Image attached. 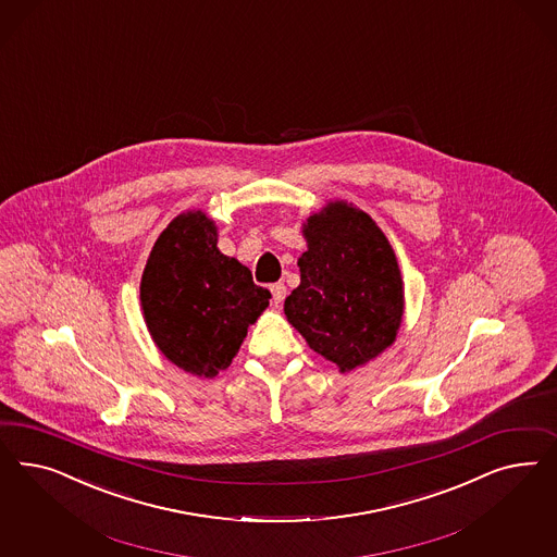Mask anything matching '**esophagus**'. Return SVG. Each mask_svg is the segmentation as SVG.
Wrapping results in <instances>:
<instances>
[{"label":"esophagus","instance_id":"esophagus-1","mask_svg":"<svg viewBox=\"0 0 557 557\" xmlns=\"http://www.w3.org/2000/svg\"><path fill=\"white\" fill-rule=\"evenodd\" d=\"M271 296H273V302L275 306H280V304L286 300L287 287L282 284V282H277V284H271Z\"/></svg>","mask_w":557,"mask_h":557}]
</instances>
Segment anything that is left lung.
<instances>
[{"mask_svg":"<svg viewBox=\"0 0 557 557\" xmlns=\"http://www.w3.org/2000/svg\"><path fill=\"white\" fill-rule=\"evenodd\" d=\"M300 286L284 304L289 324L341 371L355 370L396 338L403 277L388 238L361 210L329 203L304 224Z\"/></svg>","mask_w":557,"mask_h":557,"instance_id":"left-lung-1","label":"left lung"}]
</instances>
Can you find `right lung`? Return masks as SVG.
<instances>
[{"mask_svg":"<svg viewBox=\"0 0 557 557\" xmlns=\"http://www.w3.org/2000/svg\"><path fill=\"white\" fill-rule=\"evenodd\" d=\"M270 298L249 268L220 253L216 226L202 212L180 214L159 235L140 282L152 341L169 361L200 377L231 366Z\"/></svg>","mask_w":557,"mask_h":557,"instance_id":"1","label":"right lung"}]
</instances>
